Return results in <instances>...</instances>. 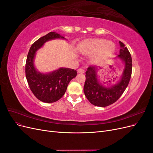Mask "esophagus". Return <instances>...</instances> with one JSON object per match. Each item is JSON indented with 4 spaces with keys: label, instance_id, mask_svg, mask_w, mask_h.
I'll use <instances>...</instances> for the list:
<instances>
[{
    "label": "esophagus",
    "instance_id": "34e87169",
    "mask_svg": "<svg viewBox=\"0 0 153 153\" xmlns=\"http://www.w3.org/2000/svg\"><path fill=\"white\" fill-rule=\"evenodd\" d=\"M77 72L79 73H84V69H82V68H78L77 69Z\"/></svg>",
    "mask_w": 153,
    "mask_h": 153
}]
</instances>
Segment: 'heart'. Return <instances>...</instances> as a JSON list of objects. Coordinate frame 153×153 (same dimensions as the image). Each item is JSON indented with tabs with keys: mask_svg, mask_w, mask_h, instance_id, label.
Here are the masks:
<instances>
[{
	"mask_svg": "<svg viewBox=\"0 0 153 153\" xmlns=\"http://www.w3.org/2000/svg\"><path fill=\"white\" fill-rule=\"evenodd\" d=\"M115 50L114 44L111 41L103 39H90L84 41L80 47V51L85 55H89L97 52L95 58L101 59L112 54Z\"/></svg>",
	"mask_w": 153,
	"mask_h": 153,
	"instance_id": "obj_1",
	"label": "heart"
}]
</instances>
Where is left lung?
Wrapping results in <instances>:
<instances>
[{
  "label": "left lung",
  "instance_id": "1",
  "mask_svg": "<svg viewBox=\"0 0 153 153\" xmlns=\"http://www.w3.org/2000/svg\"><path fill=\"white\" fill-rule=\"evenodd\" d=\"M119 45L121 49L118 57L124 62L125 68L121 79L117 84L110 87L101 85L97 78L96 66H89L85 72L84 94L89 102L95 106L105 107L115 103L123 94L130 80L132 71L131 54L121 41H119Z\"/></svg>",
  "mask_w": 153,
  "mask_h": 153
}]
</instances>
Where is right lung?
Masks as SVG:
<instances>
[{"instance_id": "add662e5", "label": "right lung", "mask_w": 153, "mask_h": 153, "mask_svg": "<svg viewBox=\"0 0 153 153\" xmlns=\"http://www.w3.org/2000/svg\"><path fill=\"white\" fill-rule=\"evenodd\" d=\"M55 38L64 39L60 34L51 32L35 41L29 51L25 64V75L30 89L37 98L45 103H53L61 99L69 82L77 74L76 70L70 68H61L48 74L36 70L33 61L36 51L46 41Z\"/></svg>"}]
</instances>
